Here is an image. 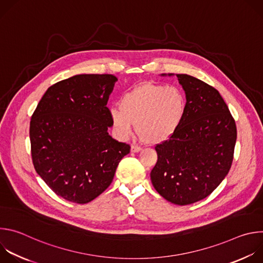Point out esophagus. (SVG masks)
<instances>
[{
    "mask_svg": "<svg viewBox=\"0 0 263 263\" xmlns=\"http://www.w3.org/2000/svg\"><path fill=\"white\" fill-rule=\"evenodd\" d=\"M141 151V147L140 146H138V145H134V144H132L131 145V152H133V153H137V152H140Z\"/></svg>",
    "mask_w": 263,
    "mask_h": 263,
    "instance_id": "obj_1",
    "label": "esophagus"
}]
</instances>
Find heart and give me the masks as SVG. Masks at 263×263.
<instances>
[{
    "label": "heart",
    "mask_w": 263,
    "mask_h": 263,
    "mask_svg": "<svg viewBox=\"0 0 263 263\" xmlns=\"http://www.w3.org/2000/svg\"><path fill=\"white\" fill-rule=\"evenodd\" d=\"M186 107V98L179 88L144 83L125 92L119 106L110 108V118L122 137H128L134 125L141 138L156 144L177 132Z\"/></svg>",
    "instance_id": "b5f03b06"
}]
</instances>
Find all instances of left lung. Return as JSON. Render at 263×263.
<instances>
[{"label": "left lung", "instance_id": "8db88e82", "mask_svg": "<svg viewBox=\"0 0 263 263\" xmlns=\"http://www.w3.org/2000/svg\"><path fill=\"white\" fill-rule=\"evenodd\" d=\"M176 76L186 93V114L177 132L155 145L151 181L166 201L189 205L208 197L228 175L237 130L214 87L190 74Z\"/></svg>", "mask_w": 263, "mask_h": 263}]
</instances>
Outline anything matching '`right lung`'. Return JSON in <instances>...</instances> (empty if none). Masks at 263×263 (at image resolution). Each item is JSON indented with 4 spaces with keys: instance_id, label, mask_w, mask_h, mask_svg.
Listing matches in <instances>:
<instances>
[{
    "instance_id": "1",
    "label": "right lung",
    "mask_w": 263,
    "mask_h": 263,
    "mask_svg": "<svg viewBox=\"0 0 263 263\" xmlns=\"http://www.w3.org/2000/svg\"><path fill=\"white\" fill-rule=\"evenodd\" d=\"M114 74H76L50 86L31 117L34 168L66 201L86 204L114 180L130 144L112 138L109 96Z\"/></svg>"
}]
</instances>
